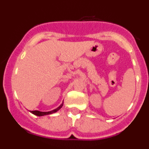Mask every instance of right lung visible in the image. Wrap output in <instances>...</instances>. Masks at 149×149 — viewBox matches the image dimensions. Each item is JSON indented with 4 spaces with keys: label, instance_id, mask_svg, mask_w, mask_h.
Masks as SVG:
<instances>
[{
    "label": "right lung",
    "instance_id": "obj_1",
    "mask_svg": "<svg viewBox=\"0 0 149 149\" xmlns=\"http://www.w3.org/2000/svg\"><path fill=\"white\" fill-rule=\"evenodd\" d=\"M63 103L60 106H59L57 108H56L55 110H51V111H49V112H41V111H38V110H33V111H30V112H31L33 114H34V115H36V116H38L49 115V114H52V113H56V111H58V110L61 108L62 107H63Z\"/></svg>",
    "mask_w": 149,
    "mask_h": 149
}]
</instances>
